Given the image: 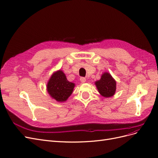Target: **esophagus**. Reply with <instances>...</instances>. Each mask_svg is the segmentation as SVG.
Instances as JSON below:
<instances>
[{"label": "esophagus", "mask_w": 158, "mask_h": 158, "mask_svg": "<svg viewBox=\"0 0 158 158\" xmlns=\"http://www.w3.org/2000/svg\"><path fill=\"white\" fill-rule=\"evenodd\" d=\"M80 80L81 81V82L82 83H84V82H85V81H86V79H85V78H84V77H81L80 78Z\"/></svg>", "instance_id": "obj_1"}]
</instances>
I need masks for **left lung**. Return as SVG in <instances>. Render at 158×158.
<instances>
[{
	"mask_svg": "<svg viewBox=\"0 0 158 158\" xmlns=\"http://www.w3.org/2000/svg\"><path fill=\"white\" fill-rule=\"evenodd\" d=\"M99 94L106 98L113 96L116 90V82L111 74L105 73L99 80L95 82Z\"/></svg>",
	"mask_w": 158,
	"mask_h": 158,
	"instance_id": "1",
	"label": "left lung"
}]
</instances>
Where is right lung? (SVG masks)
I'll use <instances>...</instances> for the list:
<instances>
[{
	"instance_id": "obj_1",
	"label": "right lung",
	"mask_w": 158,
	"mask_h": 158,
	"mask_svg": "<svg viewBox=\"0 0 158 158\" xmlns=\"http://www.w3.org/2000/svg\"><path fill=\"white\" fill-rule=\"evenodd\" d=\"M74 84L66 79L63 71L59 70L52 75L47 84V91L57 102H64L72 94Z\"/></svg>"
}]
</instances>
